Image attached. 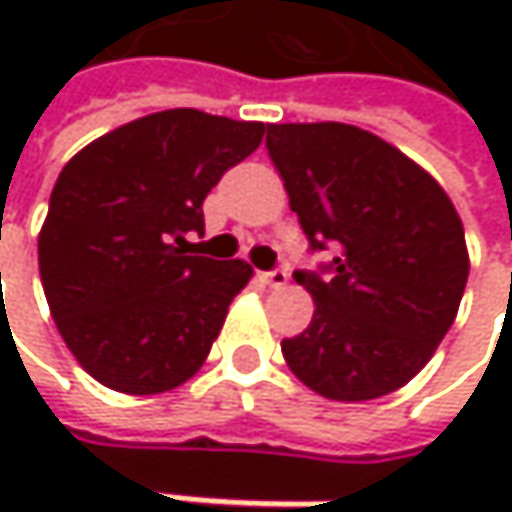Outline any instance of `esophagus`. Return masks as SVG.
Here are the masks:
<instances>
[{"mask_svg":"<svg viewBox=\"0 0 512 512\" xmlns=\"http://www.w3.org/2000/svg\"><path fill=\"white\" fill-rule=\"evenodd\" d=\"M260 278H263V284H269V287L278 290V287H284L290 281V272L287 269H272V272H263Z\"/></svg>","mask_w":512,"mask_h":512,"instance_id":"34e87169","label":"esophagus"}]
</instances>
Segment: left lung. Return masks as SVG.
Instances as JSON below:
<instances>
[{
  "instance_id": "8db88e82",
  "label": "left lung",
  "mask_w": 512,
  "mask_h": 512,
  "mask_svg": "<svg viewBox=\"0 0 512 512\" xmlns=\"http://www.w3.org/2000/svg\"><path fill=\"white\" fill-rule=\"evenodd\" d=\"M266 151L311 249H338L332 278L296 272L314 317L281 341L287 367L338 403L403 388L460 311L468 249L454 201L415 159L353 124H266Z\"/></svg>"
}]
</instances>
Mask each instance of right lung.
I'll list each match as a JSON object with an SVG mask.
<instances>
[{
    "instance_id": "add662e5",
    "label": "right lung",
    "mask_w": 512,
    "mask_h": 512,
    "mask_svg": "<svg viewBox=\"0 0 512 512\" xmlns=\"http://www.w3.org/2000/svg\"><path fill=\"white\" fill-rule=\"evenodd\" d=\"M266 127L198 109L136 118L61 168L38 234L41 284L73 358L100 385L148 397L192 379L249 284L246 260L186 255L219 177Z\"/></svg>"
}]
</instances>
